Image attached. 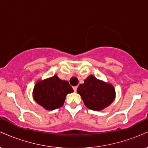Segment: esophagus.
<instances>
[{
    "label": "esophagus",
    "mask_w": 148,
    "mask_h": 148,
    "mask_svg": "<svg viewBox=\"0 0 148 148\" xmlns=\"http://www.w3.org/2000/svg\"><path fill=\"white\" fill-rule=\"evenodd\" d=\"M77 86H74V87H73V89H74V92H76V90H77Z\"/></svg>",
    "instance_id": "34e87169"
}]
</instances>
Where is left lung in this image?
Returning a JSON list of instances; mask_svg holds the SVG:
<instances>
[{
	"label": "left lung",
	"instance_id": "1",
	"mask_svg": "<svg viewBox=\"0 0 148 148\" xmlns=\"http://www.w3.org/2000/svg\"><path fill=\"white\" fill-rule=\"evenodd\" d=\"M77 93L81 95L85 106L94 111H101L115 100V90L111 84L90 75L80 84Z\"/></svg>",
	"mask_w": 148,
	"mask_h": 148
}]
</instances>
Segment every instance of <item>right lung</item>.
Masks as SVG:
<instances>
[{"mask_svg":"<svg viewBox=\"0 0 148 148\" xmlns=\"http://www.w3.org/2000/svg\"><path fill=\"white\" fill-rule=\"evenodd\" d=\"M74 92L68 81L59 79L57 74L45 80H40L33 91L34 100L48 111L63 105L66 95Z\"/></svg>","mask_w":148,"mask_h":148,"instance_id":"right-lung-1","label":"right lung"}]
</instances>
